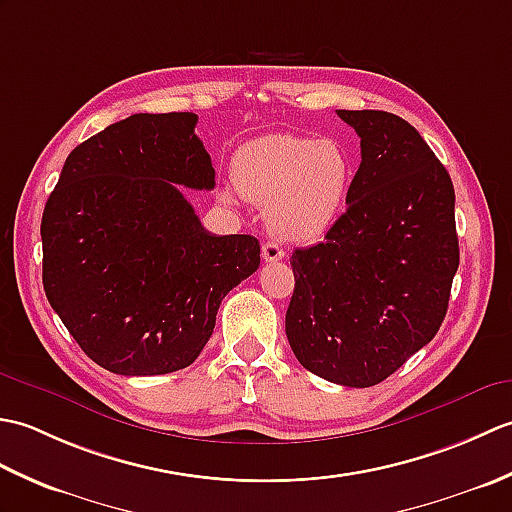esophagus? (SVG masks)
<instances>
[{"label":"esophagus","mask_w":512,"mask_h":512,"mask_svg":"<svg viewBox=\"0 0 512 512\" xmlns=\"http://www.w3.org/2000/svg\"><path fill=\"white\" fill-rule=\"evenodd\" d=\"M284 248H281L279 244H275V242H266L264 246H262V257H264V262H279V259H284Z\"/></svg>","instance_id":"1"}]
</instances>
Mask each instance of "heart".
Returning a JSON list of instances; mask_svg holds the SVG:
<instances>
[{
	"mask_svg": "<svg viewBox=\"0 0 512 512\" xmlns=\"http://www.w3.org/2000/svg\"><path fill=\"white\" fill-rule=\"evenodd\" d=\"M233 187L266 206L270 233L312 242L339 220L356 180V160L341 140L270 134L248 140L233 158ZM224 200H233L224 191Z\"/></svg>",
	"mask_w": 512,
	"mask_h": 512,
	"instance_id": "1",
	"label": "heart"
}]
</instances>
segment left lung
I'll return each instance as SVG.
<instances>
[{"label":"left lung","instance_id":"8db88e82","mask_svg":"<svg viewBox=\"0 0 512 512\" xmlns=\"http://www.w3.org/2000/svg\"><path fill=\"white\" fill-rule=\"evenodd\" d=\"M361 138L345 213L297 248L286 312L297 361L330 383L372 387L427 345L460 266L449 171L405 118L336 110Z\"/></svg>","mask_w":512,"mask_h":512}]
</instances>
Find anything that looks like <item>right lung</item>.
I'll use <instances>...</instances> for the list:
<instances>
[{
  "mask_svg": "<svg viewBox=\"0 0 512 512\" xmlns=\"http://www.w3.org/2000/svg\"><path fill=\"white\" fill-rule=\"evenodd\" d=\"M191 112L134 114L72 149L41 217L43 290L96 365L189 367L222 299L259 268L250 235H213L180 187H215Z\"/></svg>",
  "mask_w": 512,
  "mask_h": 512,
  "instance_id": "1",
  "label": "right lung"
}]
</instances>
